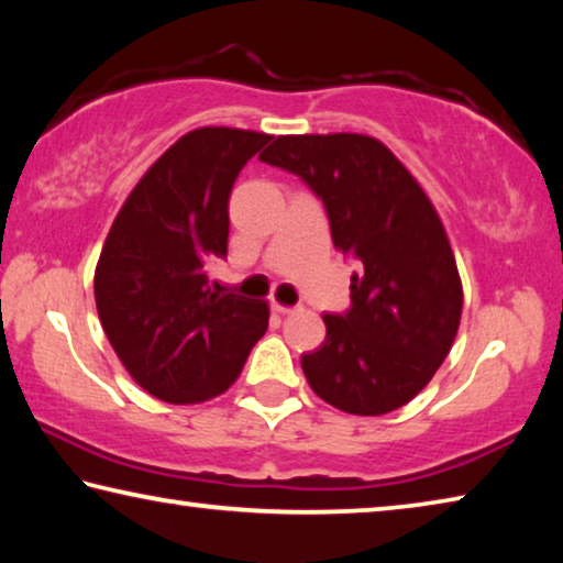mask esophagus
I'll return each mask as SVG.
<instances>
[{"mask_svg":"<svg viewBox=\"0 0 563 563\" xmlns=\"http://www.w3.org/2000/svg\"><path fill=\"white\" fill-rule=\"evenodd\" d=\"M273 312H278V316H290V312H295V308H288V305H280V302H273Z\"/></svg>","mask_w":563,"mask_h":563,"instance_id":"esophagus-1","label":"esophagus"}]
</instances>
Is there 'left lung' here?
Returning a JSON list of instances; mask_svg holds the SVG:
<instances>
[{"instance_id": "8db88e82", "label": "left lung", "mask_w": 563, "mask_h": 563, "mask_svg": "<svg viewBox=\"0 0 563 563\" xmlns=\"http://www.w3.org/2000/svg\"><path fill=\"white\" fill-rule=\"evenodd\" d=\"M261 161L322 198L332 243L360 265L352 308L322 316L325 342L300 360L312 393L362 417L407 405L450 355L462 318L460 271L432 201L365 133L278 136Z\"/></svg>"}]
</instances>
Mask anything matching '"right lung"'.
I'll use <instances>...</instances> for the list:
<instances>
[{
  "instance_id": "obj_1",
  "label": "right lung",
  "mask_w": 563,
  "mask_h": 563,
  "mask_svg": "<svg viewBox=\"0 0 563 563\" xmlns=\"http://www.w3.org/2000/svg\"><path fill=\"white\" fill-rule=\"evenodd\" d=\"M273 136L203 126L151 166L101 247L93 295L129 375L170 405L223 395L268 330V302L221 295L206 265L228 253V198Z\"/></svg>"
}]
</instances>
